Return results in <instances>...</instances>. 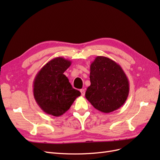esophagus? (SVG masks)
<instances>
[{
    "mask_svg": "<svg viewBox=\"0 0 160 160\" xmlns=\"http://www.w3.org/2000/svg\"><path fill=\"white\" fill-rule=\"evenodd\" d=\"M80 92H81V95L83 97V96L85 95V89H80Z\"/></svg>",
    "mask_w": 160,
    "mask_h": 160,
    "instance_id": "34e87169",
    "label": "esophagus"
}]
</instances>
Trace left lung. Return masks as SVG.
I'll return each mask as SVG.
<instances>
[{"label": "left lung", "instance_id": "1", "mask_svg": "<svg viewBox=\"0 0 160 160\" xmlns=\"http://www.w3.org/2000/svg\"><path fill=\"white\" fill-rule=\"evenodd\" d=\"M91 85L85 98L93 107L103 113L120 108L127 100L129 84L121 66L103 56H98L90 65Z\"/></svg>", "mask_w": 160, "mask_h": 160}]
</instances>
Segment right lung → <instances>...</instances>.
Returning a JSON list of instances; mask_svg holds the SVG:
<instances>
[{
  "label": "right lung",
  "mask_w": 160,
  "mask_h": 160,
  "mask_svg": "<svg viewBox=\"0 0 160 160\" xmlns=\"http://www.w3.org/2000/svg\"><path fill=\"white\" fill-rule=\"evenodd\" d=\"M71 61L59 57L51 59L38 72L33 81V95L45 113L55 117L68 111L80 91L72 88L63 74Z\"/></svg>",
  "instance_id": "1"
}]
</instances>
